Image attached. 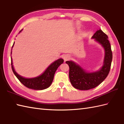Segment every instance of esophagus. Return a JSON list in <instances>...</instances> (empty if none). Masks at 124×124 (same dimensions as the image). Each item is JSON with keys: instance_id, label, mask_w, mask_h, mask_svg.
Listing matches in <instances>:
<instances>
[{"instance_id": "1", "label": "esophagus", "mask_w": 124, "mask_h": 124, "mask_svg": "<svg viewBox=\"0 0 124 124\" xmlns=\"http://www.w3.org/2000/svg\"><path fill=\"white\" fill-rule=\"evenodd\" d=\"M70 58V56H68V55L66 54V55H65V56H64V60H68Z\"/></svg>"}]
</instances>
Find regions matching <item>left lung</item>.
Wrapping results in <instances>:
<instances>
[{
    "instance_id": "left-lung-1",
    "label": "left lung",
    "mask_w": 124,
    "mask_h": 124,
    "mask_svg": "<svg viewBox=\"0 0 124 124\" xmlns=\"http://www.w3.org/2000/svg\"><path fill=\"white\" fill-rule=\"evenodd\" d=\"M92 38L95 39L104 49L103 65L99 70L90 73L73 61L66 62L70 67V83L76 89L88 90L97 87L107 78L110 70L112 53L108 36L101 30H99L96 31Z\"/></svg>"
}]
</instances>
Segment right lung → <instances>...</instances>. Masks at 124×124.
<instances>
[{
    "label": "right lung",
    "instance_id": "obj_1",
    "mask_svg": "<svg viewBox=\"0 0 124 124\" xmlns=\"http://www.w3.org/2000/svg\"><path fill=\"white\" fill-rule=\"evenodd\" d=\"M22 31V30H21L20 32ZM14 45V43L13 44L12 48L13 47ZM11 54H12V51H11ZM63 62H64V60L62 59H58L52 63L41 75L36 77V78H27L20 76L16 72L13 67L12 58L11 57V65H12V70L16 78L24 86L29 88V89L36 90L46 89L50 86L53 81L55 72L57 68L60 65L62 64Z\"/></svg>",
    "mask_w": 124,
    "mask_h": 124
}]
</instances>
